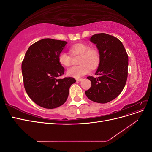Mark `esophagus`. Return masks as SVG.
I'll list each match as a JSON object with an SVG mask.
<instances>
[{
  "label": "esophagus",
  "mask_w": 152,
  "mask_h": 152,
  "mask_svg": "<svg viewBox=\"0 0 152 152\" xmlns=\"http://www.w3.org/2000/svg\"><path fill=\"white\" fill-rule=\"evenodd\" d=\"M82 80H83L82 79H77V82H80V81H82Z\"/></svg>",
  "instance_id": "esophagus-1"
}]
</instances>
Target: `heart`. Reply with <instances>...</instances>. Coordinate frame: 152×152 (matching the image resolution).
Masks as SVG:
<instances>
[{
    "instance_id": "b5f03b06",
    "label": "heart",
    "mask_w": 152,
    "mask_h": 152,
    "mask_svg": "<svg viewBox=\"0 0 152 152\" xmlns=\"http://www.w3.org/2000/svg\"><path fill=\"white\" fill-rule=\"evenodd\" d=\"M72 55H80L79 64L80 65L72 66L67 70V75L79 79L89 72L91 68H94L99 62V54L98 50L91 48L84 43H77L70 48ZM58 61L61 65L68 67L71 64V56L65 52H61L58 56Z\"/></svg>"
}]
</instances>
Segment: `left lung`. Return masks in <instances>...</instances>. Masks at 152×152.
Here are the masks:
<instances>
[{
    "mask_svg": "<svg viewBox=\"0 0 152 152\" xmlns=\"http://www.w3.org/2000/svg\"><path fill=\"white\" fill-rule=\"evenodd\" d=\"M90 41L96 45L99 63L96 72L99 77L87 78L91 82L85 92L90 100L99 103L111 102L121 93L128 73V55L120 40L107 34H94Z\"/></svg>",
    "mask_w": 152,
    "mask_h": 152,
    "instance_id": "1",
    "label": "left lung"
}]
</instances>
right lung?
Returning a JSON list of instances; mask_svg holds the SVG:
<instances>
[{"instance_id": "obj_1", "label": "right lung", "mask_w": 152, "mask_h": 152, "mask_svg": "<svg viewBox=\"0 0 152 152\" xmlns=\"http://www.w3.org/2000/svg\"><path fill=\"white\" fill-rule=\"evenodd\" d=\"M66 41L44 39L31 45L25 54L21 69L25 91L41 107L53 109L66 101L69 89L76 82L72 77L59 79L65 72L58 56Z\"/></svg>"}]
</instances>
